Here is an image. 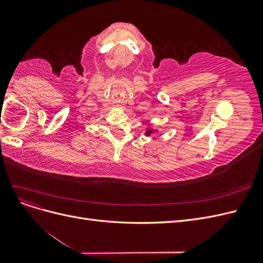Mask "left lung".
<instances>
[{
  "mask_svg": "<svg viewBox=\"0 0 263 263\" xmlns=\"http://www.w3.org/2000/svg\"><path fill=\"white\" fill-rule=\"evenodd\" d=\"M151 134V130H149V132H147V135H148V136H149V135Z\"/></svg>",
  "mask_w": 263,
  "mask_h": 263,
  "instance_id": "obj_1",
  "label": "left lung"
}]
</instances>
